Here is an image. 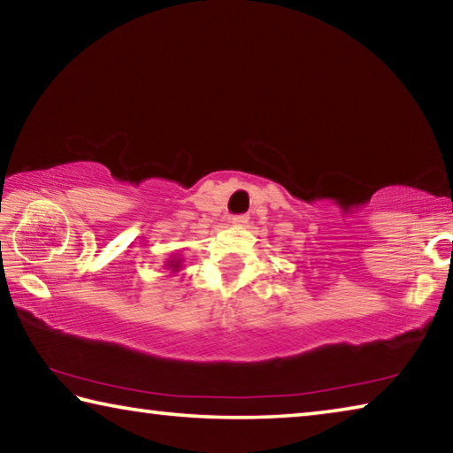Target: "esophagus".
<instances>
[{
    "label": "esophagus",
    "instance_id": "34e87169",
    "mask_svg": "<svg viewBox=\"0 0 453 453\" xmlns=\"http://www.w3.org/2000/svg\"><path fill=\"white\" fill-rule=\"evenodd\" d=\"M248 219H250L248 216H234L229 221H232L234 226H245V224H248Z\"/></svg>",
    "mask_w": 453,
    "mask_h": 453
}]
</instances>
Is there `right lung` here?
Instances as JSON below:
<instances>
[{
  "mask_svg": "<svg viewBox=\"0 0 453 453\" xmlns=\"http://www.w3.org/2000/svg\"><path fill=\"white\" fill-rule=\"evenodd\" d=\"M164 265H165V270H170V273H178L181 270V265H183V259H181L180 254H172L170 257L165 259Z\"/></svg>",
  "mask_w": 453,
  "mask_h": 453,
  "instance_id": "1",
  "label": "right lung"
}]
</instances>
